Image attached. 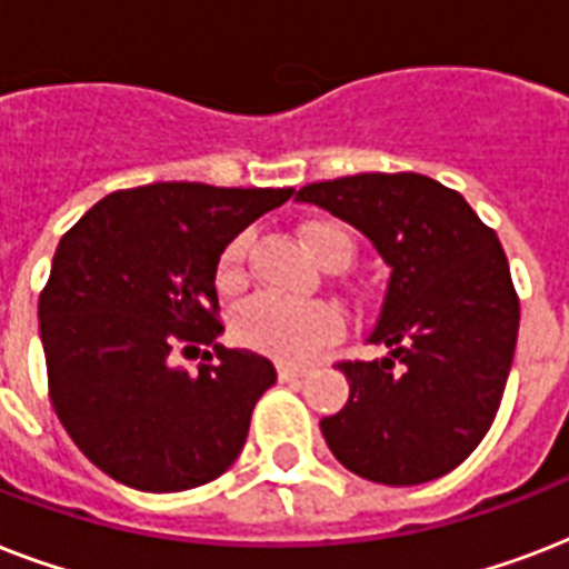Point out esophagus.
Wrapping results in <instances>:
<instances>
[{
  "label": "esophagus",
  "mask_w": 569,
  "mask_h": 569,
  "mask_svg": "<svg viewBox=\"0 0 569 569\" xmlns=\"http://www.w3.org/2000/svg\"><path fill=\"white\" fill-rule=\"evenodd\" d=\"M277 375H280V380H298L307 375V369H301V366H286L280 363L277 366Z\"/></svg>",
  "instance_id": "obj_1"
}]
</instances>
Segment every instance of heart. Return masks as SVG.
<instances>
[{
	"instance_id": "1",
	"label": "heart",
	"mask_w": 569,
	"mask_h": 569,
	"mask_svg": "<svg viewBox=\"0 0 569 569\" xmlns=\"http://www.w3.org/2000/svg\"><path fill=\"white\" fill-rule=\"evenodd\" d=\"M301 241L319 266L328 262H342L355 253V241L339 223L330 221H307L301 227ZM244 250H248V236L236 239L223 248L214 271V283L221 292H239L244 286ZM342 319L328 303L310 301L295 303L274 298V295H257L236 310L232 316V337L244 348H253L259 355L277 357V360H307L316 355L321 346H328L339 337Z\"/></svg>"
}]
</instances>
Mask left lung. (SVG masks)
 Listing matches in <instances>:
<instances>
[{"label":"left lung","mask_w":569,"mask_h":569,"mask_svg":"<svg viewBox=\"0 0 569 569\" xmlns=\"http://www.w3.org/2000/svg\"><path fill=\"white\" fill-rule=\"evenodd\" d=\"M357 227L389 266L369 342L387 355L339 363L351 396L321 419L330 451L375 485L446 476L485 440L513 363L520 301L496 232L422 173H357L298 191Z\"/></svg>","instance_id":"8db88e82"}]
</instances>
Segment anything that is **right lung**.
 <instances>
[{
	"label": "right lung",
	"instance_id": "1",
	"mask_svg": "<svg viewBox=\"0 0 569 569\" xmlns=\"http://www.w3.org/2000/svg\"><path fill=\"white\" fill-rule=\"evenodd\" d=\"M292 191L153 182L102 197L58 241L38 303L49 398L106 476L180 493L239 458L271 360L214 346L189 372L173 355L218 339L223 248Z\"/></svg>",
	"mask_w": 569,
	"mask_h": 569
}]
</instances>
